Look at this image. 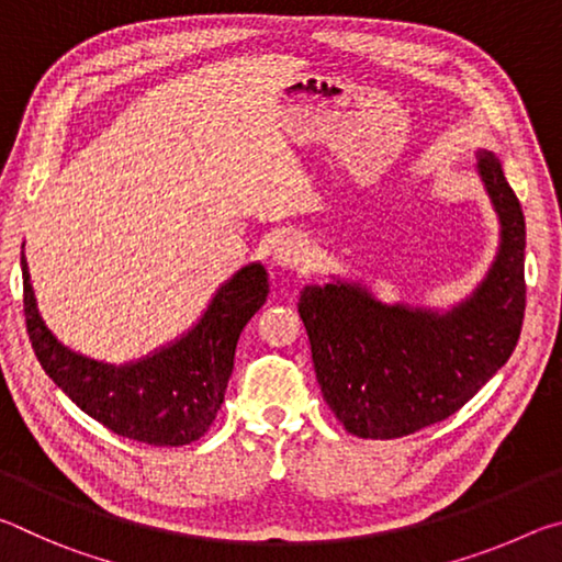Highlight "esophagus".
Masks as SVG:
<instances>
[{
    "label": "esophagus",
    "mask_w": 562,
    "mask_h": 562,
    "mask_svg": "<svg viewBox=\"0 0 562 562\" xmlns=\"http://www.w3.org/2000/svg\"><path fill=\"white\" fill-rule=\"evenodd\" d=\"M274 262H278L280 268H288V270L307 268V265L312 262V247L302 235L282 237L278 247H274Z\"/></svg>",
    "instance_id": "esophagus-1"
}]
</instances>
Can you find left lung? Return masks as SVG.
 I'll list each match as a JSON object with an SVG mask.
<instances>
[{
    "label": "left lung",
    "instance_id": "1",
    "mask_svg": "<svg viewBox=\"0 0 562 562\" xmlns=\"http://www.w3.org/2000/svg\"><path fill=\"white\" fill-rule=\"evenodd\" d=\"M479 173L501 221L488 278L446 315L382 304L359 284L304 288L322 396L359 439H402L459 412L506 364L526 312V221L498 158L483 150Z\"/></svg>",
    "mask_w": 562,
    "mask_h": 562
}]
</instances>
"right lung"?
Segmentation results:
<instances>
[{"label": "right lung", "instance_id": "obj_1", "mask_svg": "<svg viewBox=\"0 0 562 562\" xmlns=\"http://www.w3.org/2000/svg\"><path fill=\"white\" fill-rule=\"evenodd\" d=\"M24 317L34 355L54 384L113 434L150 446H183L211 429L233 374L243 327L268 300V272L252 262L225 282L201 322L133 364L113 367L69 351L36 312L22 258Z\"/></svg>", "mask_w": 562, "mask_h": 562}]
</instances>
